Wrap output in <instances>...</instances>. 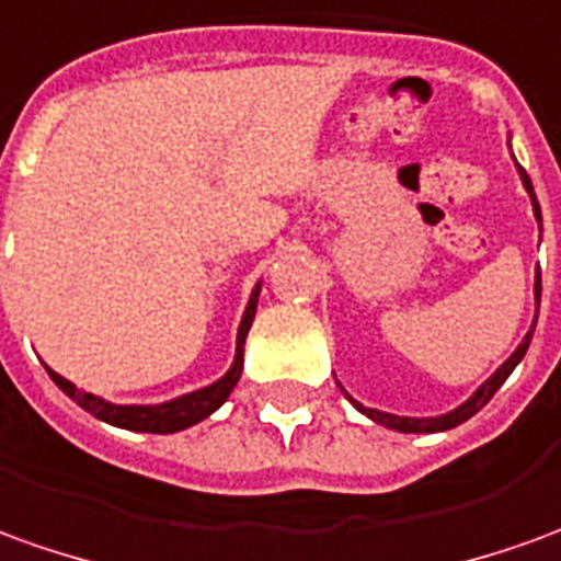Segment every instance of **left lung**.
Here are the masks:
<instances>
[{
	"label": "left lung",
	"mask_w": 561,
	"mask_h": 561,
	"mask_svg": "<svg viewBox=\"0 0 561 561\" xmlns=\"http://www.w3.org/2000/svg\"><path fill=\"white\" fill-rule=\"evenodd\" d=\"M519 176H523V185L525 192L531 195V204H535V216H538L540 222V204L538 198H535V188H531V180H528V173H525L523 168H519ZM535 299H538L540 305V274H538V284H535ZM531 335H535V323H531V330H528V335L523 339V345L516 347L513 354H510L507 360L497 366V373H494L485 385H482L480 391L473 393L467 403H461L458 409H451V412H446V415H436V419H403V415H391V412H378V409H366V405H360L357 400H351V403L360 409L366 419H373L376 424H385V427H391V431H400V434H439V431H451V427H458V424H465L467 419H473L477 412H480L482 405L489 403L494 397V391L507 381V376L516 369V363L523 360L525 351H528V345H531Z\"/></svg>",
	"instance_id": "1"
}]
</instances>
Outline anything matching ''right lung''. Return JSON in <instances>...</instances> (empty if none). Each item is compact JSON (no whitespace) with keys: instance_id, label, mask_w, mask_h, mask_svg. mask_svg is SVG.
<instances>
[{"instance_id":"right-lung-1","label":"right lung","mask_w":561,"mask_h":561,"mask_svg":"<svg viewBox=\"0 0 561 561\" xmlns=\"http://www.w3.org/2000/svg\"><path fill=\"white\" fill-rule=\"evenodd\" d=\"M256 302H259V284L256 289H253V296H250V302H247L241 327H238V347H234V363H231L229 373L219 378V381H214V385H207V388H201V391L183 393V397H176V400H170V403L115 405V403H106V400H100V397H94V393L79 391L72 381H67L64 376H57L54 369H48V376L54 378V385L67 393L69 400H76L84 412H91L94 419L106 421V424L125 427V431H140V434H176V431H185V427L198 424V421H204L207 415H214L216 409L229 400L231 388H234V385H238V378H241L243 342H247V332H250L253 318H256Z\"/></svg>"}]
</instances>
